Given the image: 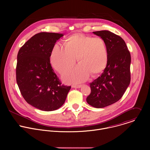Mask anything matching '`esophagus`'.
Listing matches in <instances>:
<instances>
[{
	"mask_svg": "<svg viewBox=\"0 0 150 150\" xmlns=\"http://www.w3.org/2000/svg\"><path fill=\"white\" fill-rule=\"evenodd\" d=\"M82 85H72V88H80L82 87Z\"/></svg>",
	"mask_w": 150,
	"mask_h": 150,
	"instance_id": "obj_1",
	"label": "esophagus"
}]
</instances>
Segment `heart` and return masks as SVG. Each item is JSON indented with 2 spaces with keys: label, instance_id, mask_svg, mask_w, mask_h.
<instances>
[{
  "label": "heart",
  "instance_id": "obj_1",
  "mask_svg": "<svg viewBox=\"0 0 150 150\" xmlns=\"http://www.w3.org/2000/svg\"><path fill=\"white\" fill-rule=\"evenodd\" d=\"M64 45L56 44L52 50L50 63L54 69L63 74L74 65L76 57L79 62L77 66L63 74V79L65 82H83L91 74L97 76L106 68L108 52L102 38L75 33L66 38Z\"/></svg>",
  "mask_w": 150,
  "mask_h": 150
}]
</instances>
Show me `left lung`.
Here are the masks:
<instances>
[{"label": "left lung", "mask_w": 150, "mask_h": 150, "mask_svg": "<svg viewBox=\"0 0 150 150\" xmlns=\"http://www.w3.org/2000/svg\"><path fill=\"white\" fill-rule=\"evenodd\" d=\"M106 44L108 61L101 76L90 83L91 93L87 98L88 104L103 108L119 101L131 82V57L125 41L108 30L93 32Z\"/></svg>", "instance_id": "obj_1"}]
</instances>
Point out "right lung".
Returning <instances> with one entry per match:
<instances>
[{
	"instance_id": "add662e5",
	"label": "right lung",
	"mask_w": 150,
	"mask_h": 150,
	"mask_svg": "<svg viewBox=\"0 0 150 150\" xmlns=\"http://www.w3.org/2000/svg\"><path fill=\"white\" fill-rule=\"evenodd\" d=\"M63 34L40 33L21 47L17 55L16 82L30 105L49 112L65 103L71 87L61 85L50 62L52 50Z\"/></svg>"
}]
</instances>
